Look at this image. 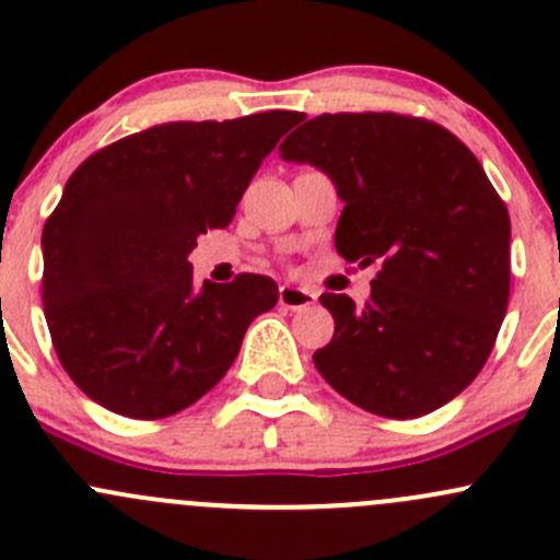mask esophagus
I'll list each match as a JSON object with an SVG mask.
<instances>
[{
    "label": "esophagus",
    "instance_id": "obj_1",
    "mask_svg": "<svg viewBox=\"0 0 560 560\" xmlns=\"http://www.w3.org/2000/svg\"><path fill=\"white\" fill-rule=\"evenodd\" d=\"M316 301L312 290H303V287L284 284L279 290V306L290 308V312H301V308H308Z\"/></svg>",
    "mask_w": 560,
    "mask_h": 560
}]
</instances>
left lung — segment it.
<instances>
[{
	"instance_id": "left-lung-1",
	"label": "left lung",
	"mask_w": 560,
	"mask_h": 560,
	"mask_svg": "<svg viewBox=\"0 0 560 560\" xmlns=\"http://www.w3.org/2000/svg\"><path fill=\"white\" fill-rule=\"evenodd\" d=\"M279 151L336 184V252L382 265L363 308L319 298L336 332L314 352L316 371L380 417L453 400L482 371L510 303V213L477 156L439 124L398 113H322Z\"/></svg>"
}]
</instances>
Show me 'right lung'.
<instances>
[{
	"mask_svg": "<svg viewBox=\"0 0 560 560\" xmlns=\"http://www.w3.org/2000/svg\"><path fill=\"white\" fill-rule=\"evenodd\" d=\"M303 113L173 121L129 135L70 175L43 230V306L61 365L116 415L160 420L222 382L273 279L195 284L189 254L228 228L248 180Z\"/></svg>",
	"mask_w": 560,
	"mask_h": 560,
	"instance_id": "obj_1",
	"label": "right lung"
}]
</instances>
